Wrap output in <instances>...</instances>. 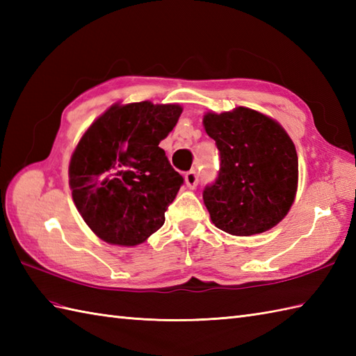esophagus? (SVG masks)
I'll return each instance as SVG.
<instances>
[{
  "instance_id": "1",
  "label": "esophagus",
  "mask_w": 356,
  "mask_h": 356,
  "mask_svg": "<svg viewBox=\"0 0 356 356\" xmlns=\"http://www.w3.org/2000/svg\"><path fill=\"white\" fill-rule=\"evenodd\" d=\"M185 184H186L188 188H190V190H194V188L197 186V184H199L197 172H195V171H188L185 174Z\"/></svg>"
}]
</instances>
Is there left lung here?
<instances>
[{
	"label": "left lung",
	"instance_id": "left-lung-1",
	"mask_svg": "<svg viewBox=\"0 0 356 356\" xmlns=\"http://www.w3.org/2000/svg\"><path fill=\"white\" fill-rule=\"evenodd\" d=\"M203 127L220 151V171L203 191L211 222L231 236L261 234L289 213L298 188V157L289 134L260 111H208Z\"/></svg>",
	"mask_w": 356,
	"mask_h": 356
}]
</instances>
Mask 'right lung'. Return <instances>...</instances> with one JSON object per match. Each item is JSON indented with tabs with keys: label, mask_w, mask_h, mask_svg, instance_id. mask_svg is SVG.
<instances>
[{
	"label": "right lung",
	"mask_w": 356,
	"mask_h": 356,
	"mask_svg": "<svg viewBox=\"0 0 356 356\" xmlns=\"http://www.w3.org/2000/svg\"><path fill=\"white\" fill-rule=\"evenodd\" d=\"M180 115L179 104H115L82 134L69 185L79 214L101 240L136 246L163 225L184 177L159 143Z\"/></svg>",
	"instance_id": "1"
}]
</instances>
